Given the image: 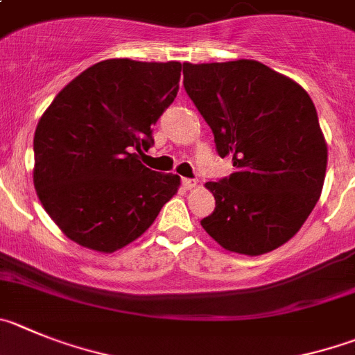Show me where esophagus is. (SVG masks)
Masks as SVG:
<instances>
[{"label": "esophagus", "mask_w": 355, "mask_h": 355, "mask_svg": "<svg viewBox=\"0 0 355 355\" xmlns=\"http://www.w3.org/2000/svg\"><path fill=\"white\" fill-rule=\"evenodd\" d=\"M183 187L187 188V190H193V188L199 187V181H197V180H183Z\"/></svg>", "instance_id": "obj_1"}]
</instances>
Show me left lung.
Returning <instances> with one entry per match:
<instances>
[{
	"mask_svg": "<svg viewBox=\"0 0 355 355\" xmlns=\"http://www.w3.org/2000/svg\"><path fill=\"white\" fill-rule=\"evenodd\" d=\"M184 89L236 172L207 190L200 225L227 252L264 255L294 237L318 202L327 142L310 95L255 60L184 63Z\"/></svg>",
	"mask_w": 355,
	"mask_h": 355,
	"instance_id": "obj_1",
	"label": "left lung"
}]
</instances>
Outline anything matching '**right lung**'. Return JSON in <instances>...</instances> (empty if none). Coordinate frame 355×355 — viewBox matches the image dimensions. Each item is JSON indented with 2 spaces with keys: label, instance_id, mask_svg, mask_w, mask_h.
I'll use <instances>...</instances> for the list:
<instances>
[{
  "label": "right lung",
  "instance_id": "add662e5",
  "mask_svg": "<svg viewBox=\"0 0 355 355\" xmlns=\"http://www.w3.org/2000/svg\"><path fill=\"white\" fill-rule=\"evenodd\" d=\"M181 63L116 58L63 87L35 130L33 183L42 206L77 245L114 253L141 237L181 178L141 164L151 126L180 91Z\"/></svg>",
  "mask_w": 355,
  "mask_h": 355
}]
</instances>
